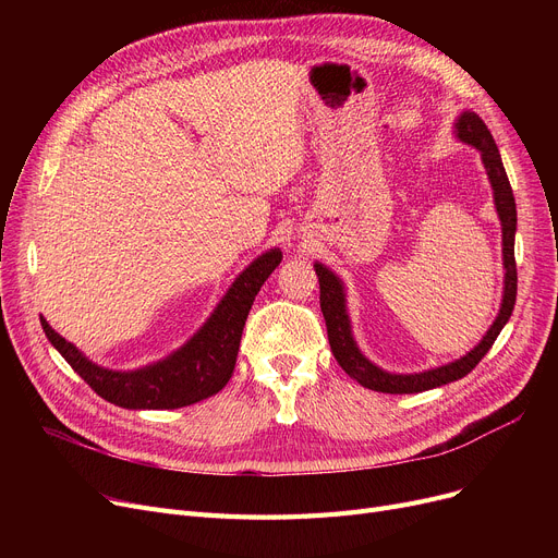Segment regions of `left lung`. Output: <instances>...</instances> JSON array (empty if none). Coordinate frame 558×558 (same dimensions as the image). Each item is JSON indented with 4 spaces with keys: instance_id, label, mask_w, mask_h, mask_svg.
Listing matches in <instances>:
<instances>
[{
    "instance_id": "8db88e82",
    "label": "left lung",
    "mask_w": 558,
    "mask_h": 558,
    "mask_svg": "<svg viewBox=\"0 0 558 558\" xmlns=\"http://www.w3.org/2000/svg\"><path fill=\"white\" fill-rule=\"evenodd\" d=\"M454 135L459 142L471 144L480 151L482 165L486 169L488 183L493 190L495 213L500 217V226H502V267H505L502 303H500V312H497L493 320V326L486 330V335L471 350V353H465L463 357L448 362L444 366L427 368L421 373H389L385 368H379L362 353L353 337V326H350L348 305H345L343 280L332 269H328L326 264L314 262V271L318 276V287H320V312H324V318H326L328 339H330L335 360L350 377L357 379L362 387L379 393H421V391H429L436 387H444L448 383H454V379H461L463 375L471 373L488 353L497 335L502 332L507 320L511 318V312L515 305L518 274H515L513 246H515L518 215H515L513 190L509 185L500 151H497V144L490 131L486 129V124L482 122V117L473 110H463L457 117Z\"/></svg>"
}]
</instances>
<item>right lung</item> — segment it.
Listing matches in <instances>:
<instances>
[{
    "instance_id": "right-lung-1",
    "label": "right lung",
    "mask_w": 558,
    "mask_h": 558,
    "mask_svg": "<svg viewBox=\"0 0 558 558\" xmlns=\"http://www.w3.org/2000/svg\"><path fill=\"white\" fill-rule=\"evenodd\" d=\"M282 259L280 248L257 255L234 278L210 318L179 350L165 360L135 371H112L87 360L81 350L58 335L45 318L43 330L65 362L104 400L124 409H179L219 393L234 371L242 330L251 305Z\"/></svg>"
}]
</instances>
